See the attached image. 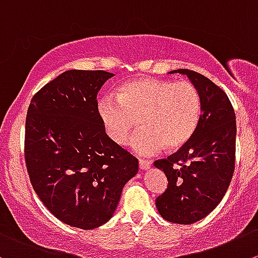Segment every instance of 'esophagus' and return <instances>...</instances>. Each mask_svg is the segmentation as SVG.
Listing matches in <instances>:
<instances>
[{"label":"esophagus","instance_id":"obj_1","mask_svg":"<svg viewBox=\"0 0 258 258\" xmlns=\"http://www.w3.org/2000/svg\"><path fill=\"white\" fill-rule=\"evenodd\" d=\"M152 166V162L151 161H146V159H139V168L142 171H146L149 170Z\"/></svg>","mask_w":258,"mask_h":258}]
</instances>
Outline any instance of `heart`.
Masks as SVG:
<instances>
[{
  "instance_id": "b5f03b06",
  "label": "heart",
  "mask_w": 258,
  "mask_h": 258,
  "mask_svg": "<svg viewBox=\"0 0 258 258\" xmlns=\"http://www.w3.org/2000/svg\"><path fill=\"white\" fill-rule=\"evenodd\" d=\"M96 112L106 136L117 146L126 142L137 117L143 127L131 137L134 153L152 156L163 147L178 149L195 133L201 116V96L188 81L142 78L126 82L116 97L97 101Z\"/></svg>"
}]
</instances>
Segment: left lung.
<instances>
[{
  "label": "left lung",
  "instance_id": "left-lung-1",
  "mask_svg": "<svg viewBox=\"0 0 258 258\" xmlns=\"http://www.w3.org/2000/svg\"><path fill=\"white\" fill-rule=\"evenodd\" d=\"M170 73L187 76L201 96V116L195 133L178 152L154 162L168 185L156 199L163 219L192 224L213 212L224 198L235 161V114L229 99L209 78L188 70Z\"/></svg>",
  "mask_w": 258,
  "mask_h": 258
}]
</instances>
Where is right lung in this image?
<instances>
[{"label": "right lung", "mask_w": 258, "mask_h": 258, "mask_svg": "<svg viewBox=\"0 0 258 258\" xmlns=\"http://www.w3.org/2000/svg\"><path fill=\"white\" fill-rule=\"evenodd\" d=\"M112 73L66 71L31 99L25 162L46 209L71 227L95 229L111 219L138 159L106 136L97 92Z\"/></svg>", "instance_id": "obj_1"}]
</instances>
